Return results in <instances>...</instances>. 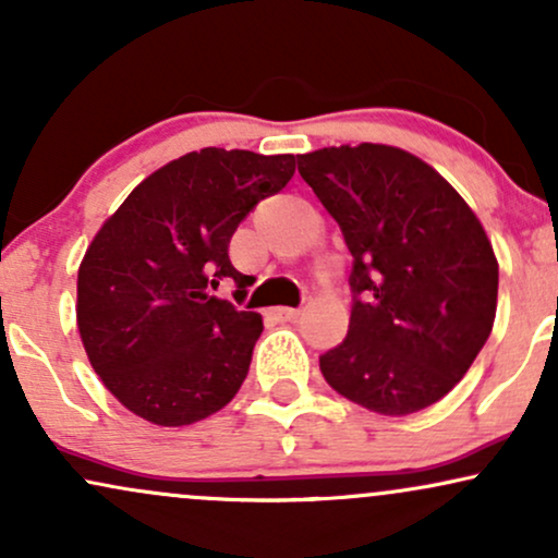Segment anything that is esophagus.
Here are the masks:
<instances>
[{"instance_id":"obj_1","label":"esophagus","mask_w":558,"mask_h":558,"mask_svg":"<svg viewBox=\"0 0 558 558\" xmlns=\"http://www.w3.org/2000/svg\"><path fill=\"white\" fill-rule=\"evenodd\" d=\"M274 315H277V320H298L300 307H277Z\"/></svg>"}]
</instances>
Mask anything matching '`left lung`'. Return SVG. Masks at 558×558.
Returning <instances> with one entry per match:
<instances>
[{
    "label": "left lung",
    "mask_w": 558,
    "mask_h": 558,
    "mask_svg": "<svg viewBox=\"0 0 558 558\" xmlns=\"http://www.w3.org/2000/svg\"><path fill=\"white\" fill-rule=\"evenodd\" d=\"M352 253V318L320 356L336 393L385 416L437 403L469 373L497 315L499 266L471 206L388 144L298 157Z\"/></svg>",
    "instance_id": "obj_1"
}]
</instances>
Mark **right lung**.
<instances>
[{"instance_id": "1", "label": "right lung", "mask_w": 558, "mask_h": 558, "mask_svg": "<svg viewBox=\"0 0 558 558\" xmlns=\"http://www.w3.org/2000/svg\"><path fill=\"white\" fill-rule=\"evenodd\" d=\"M292 175L294 155L206 147L144 178L100 227L77 274V326L132 414L185 426L235 398L264 323L211 292L253 284L230 264V238Z\"/></svg>"}]
</instances>
